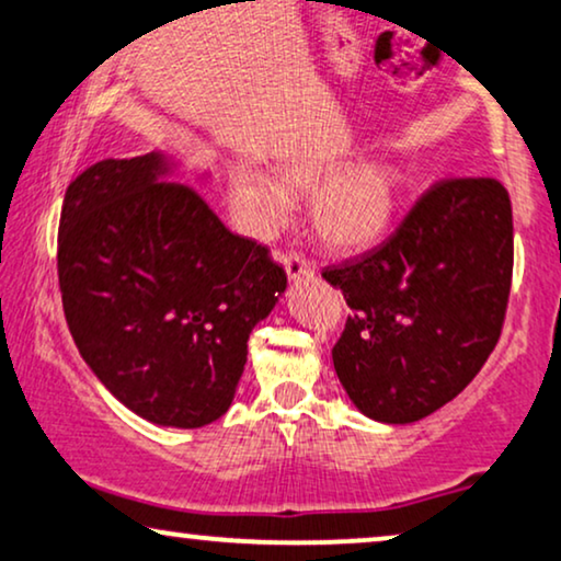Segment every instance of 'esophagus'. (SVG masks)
<instances>
[{
    "label": "esophagus",
    "mask_w": 561,
    "mask_h": 561,
    "mask_svg": "<svg viewBox=\"0 0 561 561\" xmlns=\"http://www.w3.org/2000/svg\"><path fill=\"white\" fill-rule=\"evenodd\" d=\"M283 267H286L288 278L291 280H301V278H312L314 275V265L309 262L307 257H301V254H283Z\"/></svg>",
    "instance_id": "esophagus-1"
}]
</instances>
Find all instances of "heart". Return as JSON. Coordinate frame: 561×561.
I'll return each instance as SVG.
<instances>
[{"instance_id":"1","label":"heart","mask_w":561,"mask_h":561,"mask_svg":"<svg viewBox=\"0 0 561 561\" xmlns=\"http://www.w3.org/2000/svg\"><path fill=\"white\" fill-rule=\"evenodd\" d=\"M333 163L299 158L280 169L278 182L254 169H239L231 182V203L239 224L252 237H267L291 216V195L312 197V226L324 244L356 252L371 247L390 226L403 192V174L390 163H358L341 171Z\"/></svg>"}]
</instances>
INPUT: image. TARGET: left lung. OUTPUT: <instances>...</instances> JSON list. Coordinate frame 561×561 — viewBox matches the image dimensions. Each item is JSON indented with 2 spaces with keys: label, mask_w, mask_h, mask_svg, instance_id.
<instances>
[{
  "label": "left lung",
  "mask_w": 561,
  "mask_h": 561,
  "mask_svg": "<svg viewBox=\"0 0 561 561\" xmlns=\"http://www.w3.org/2000/svg\"><path fill=\"white\" fill-rule=\"evenodd\" d=\"M351 307L333 364L364 416L413 424L449 403L500 341L513 205L496 179H445L382 247L322 273Z\"/></svg>",
  "instance_id": "8db88e82"
}]
</instances>
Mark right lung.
Instances as JSON below:
<instances>
[{
	"mask_svg": "<svg viewBox=\"0 0 561 561\" xmlns=\"http://www.w3.org/2000/svg\"><path fill=\"white\" fill-rule=\"evenodd\" d=\"M163 153L106 158L67 186L59 291L101 385L158 426L224 416L252 328L286 291L267 247L231 233Z\"/></svg>",
	"mask_w": 561,
	"mask_h": 561,
	"instance_id": "1",
	"label": "right lung"
}]
</instances>
